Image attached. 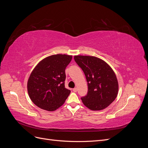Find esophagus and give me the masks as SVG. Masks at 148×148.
<instances>
[{
	"label": "esophagus",
	"instance_id": "34e87169",
	"mask_svg": "<svg viewBox=\"0 0 148 148\" xmlns=\"http://www.w3.org/2000/svg\"><path fill=\"white\" fill-rule=\"evenodd\" d=\"M73 92H77V88H73Z\"/></svg>",
	"mask_w": 148,
	"mask_h": 148
}]
</instances>
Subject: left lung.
Returning a JSON list of instances; mask_svg holds the SVG:
<instances>
[{
  "instance_id": "8db88e82",
  "label": "left lung",
  "mask_w": 148,
  "mask_h": 148,
  "mask_svg": "<svg viewBox=\"0 0 148 148\" xmlns=\"http://www.w3.org/2000/svg\"><path fill=\"white\" fill-rule=\"evenodd\" d=\"M74 59L88 82L87 95L81 98L83 104L92 110L106 109L118 95L119 83L114 70L105 61L95 56H75Z\"/></svg>"
}]
</instances>
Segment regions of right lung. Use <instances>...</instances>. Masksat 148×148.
<instances>
[{
    "label": "right lung",
    "instance_id": "1",
    "mask_svg": "<svg viewBox=\"0 0 148 148\" xmlns=\"http://www.w3.org/2000/svg\"><path fill=\"white\" fill-rule=\"evenodd\" d=\"M72 56L52 55L34 67L27 83L28 95L43 110L54 111L64 104L70 91L65 88V69Z\"/></svg>",
    "mask_w": 148,
    "mask_h": 148
}]
</instances>
